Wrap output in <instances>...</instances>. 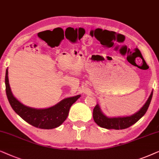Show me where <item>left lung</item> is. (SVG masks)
Wrapping results in <instances>:
<instances>
[{"mask_svg":"<svg viewBox=\"0 0 159 159\" xmlns=\"http://www.w3.org/2000/svg\"><path fill=\"white\" fill-rule=\"evenodd\" d=\"M152 97H153V92H151L148 99L143 105V107L139 111L134 115L126 117H118V118H108L105 116L102 113L99 105H97L94 107L93 111V118L94 120L97 125L100 127L107 129H124L129 127L138 121L147 112L150 103L151 102Z\"/></svg>","mask_w":159,"mask_h":159,"instance_id":"left-lung-1","label":"left lung"}]
</instances>
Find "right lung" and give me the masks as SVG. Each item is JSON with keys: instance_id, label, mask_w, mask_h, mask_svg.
Listing matches in <instances>:
<instances>
[{"instance_id": "add662e5", "label": "right lung", "mask_w": 159, "mask_h": 159, "mask_svg": "<svg viewBox=\"0 0 159 159\" xmlns=\"http://www.w3.org/2000/svg\"><path fill=\"white\" fill-rule=\"evenodd\" d=\"M5 84L6 96L14 111L30 125L43 129H51L60 126L66 120L72 105L81 97L77 95L64 99L58 104L48 108H32L22 104L13 96L8 83V69L6 71Z\"/></svg>"}]
</instances>
